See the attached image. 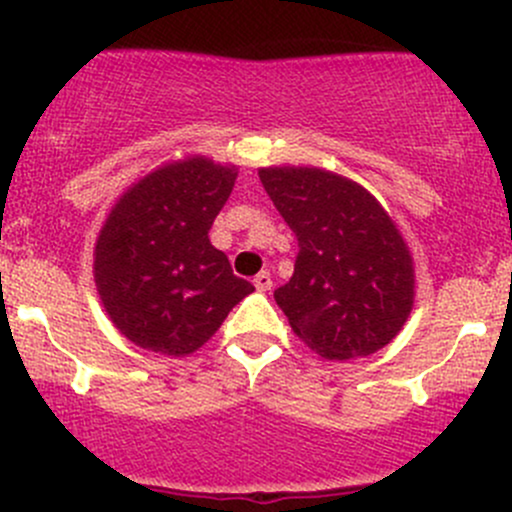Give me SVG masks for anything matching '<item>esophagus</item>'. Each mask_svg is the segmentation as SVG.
Here are the masks:
<instances>
[{"label": "esophagus", "mask_w": 512, "mask_h": 512, "mask_svg": "<svg viewBox=\"0 0 512 512\" xmlns=\"http://www.w3.org/2000/svg\"><path fill=\"white\" fill-rule=\"evenodd\" d=\"M254 286H256V291H261V293L271 291V286H273L271 273H268V271H261V273H258V276L254 278Z\"/></svg>", "instance_id": "obj_1"}]
</instances>
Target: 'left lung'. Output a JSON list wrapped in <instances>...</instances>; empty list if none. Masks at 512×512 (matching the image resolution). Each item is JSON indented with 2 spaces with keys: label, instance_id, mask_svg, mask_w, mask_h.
<instances>
[{
  "label": "left lung",
  "instance_id": "obj_1",
  "mask_svg": "<svg viewBox=\"0 0 512 512\" xmlns=\"http://www.w3.org/2000/svg\"><path fill=\"white\" fill-rule=\"evenodd\" d=\"M263 189L298 239L273 293L293 333L328 360L382 350L414 303V268L389 214L360 184L318 167H268Z\"/></svg>",
  "mask_w": 512,
  "mask_h": 512
}]
</instances>
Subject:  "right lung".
<instances>
[{
    "label": "right lung",
    "mask_w": 512,
    "mask_h": 512,
    "mask_svg": "<svg viewBox=\"0 0 512 512\" xmlns=\"http://www.w3.org/2000/svg\"><path fill=\"white\" fill-rule=\"evenodd\" d=\"M234 179V167L189 157L140 179L115 204L93 266L105 313L130 342L189 355L254 293L209 241Z\"/></svg>",
    "instance_id": "1"
}]
</instances>
